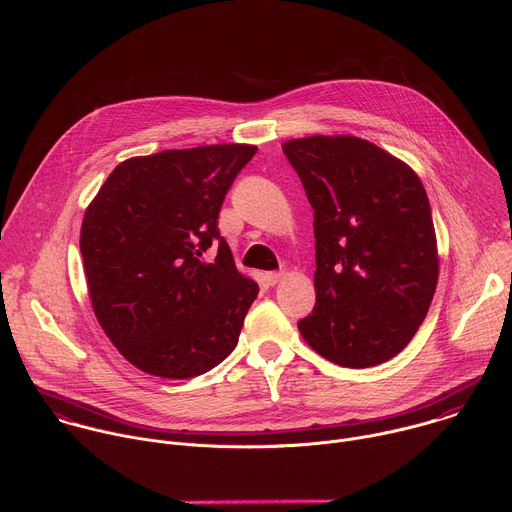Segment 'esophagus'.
Segmentation results:
<instances>
[{
	"label": "esophagus",
	"instance_id": "34e87169",
	"mask_svg": "<svg viewBox=\"0 0 512 512\" xmlns=\"http://www.w3.org/2000/svg\"><path fill=\"white\" fill-rule=\"evenodd\" d=\"M284 276H286V274L280 270V272H268V276H266V278H268V282H270V284H278Z\"/></svg>",
	"mask_w": 512,
	"mask_h": 512
}]
</instances>
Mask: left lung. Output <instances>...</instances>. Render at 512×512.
<instances>
[{
	"label": "left lung",
	"mask_w": 512,
	"mask_h": 512,
	"mask_svg": "<svg viewBox=\"0 0 512 512\" xmlns=\"http://www.w3.org/2000/svg\"><path fill=\"white\" fill-rule=\"evenodd\" d=\"M315 210L313 313L302 339L331 363L363 369L389 361L428 315L438 244L418 173L351 135L282 145Z\"/></svg>",
	"instance_id": "1"
}]
</instances>
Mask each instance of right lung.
Masks as SVG:
<instances>
[{"label": "right lung", "instance_id": "obj_1", "mask_svg": "<svg viewBox=\"0 0 512 512\" xmlns=\"http://www.w3.org/2000/svg\"><path fill=\"white\" fill-rule=\"evenodd\" d=\"M254 145L167 149L119 163L84 212L92 311L137 369L189 379L236 347L258 284L238 272L218 216ZM219 242L214 263L200 254Z\"/></svg>", "mask_w": 512, "mask_h": 512}]
</instances>
